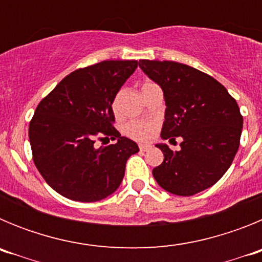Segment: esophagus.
<instances>
[{"label": "esophagus", "instance_id": "1", "mask_svg": "<svg viewBox=\"0 0 262 262\" xmlns=\"http://www.w3.org/2000/svg\"><path fill=\"white\" fill-rule=\"evenodd\" d=\"M139 149H140V151H143V152H145V151H148V149H149V145L139 144Z\"/></svg>", "mask_w": 262, "mask_h": 262}]
</instances>
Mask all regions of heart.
Masks as SVG:
<instances>
[{
	"label": "heart",
	"instance_id": "heart-1",
	"mask_svg": "<svg viewBox=\"0 0 262 262\" xmlns=\"http://www.w3.org/2000/svg\"><path fill=\"white\" fill-rule=\"evenodd\" d=\"M155 85L151 81H145L142 85V90H145L147 88ZM118 106V96L115 97L114 101H113V108L114 111H117ZM155 129L156 126L154 123H149V122H143V120H131L124 126V133L129 136V138L139 140V142H145L148 139H151L152 135L155 134Z\"/></svg>",
	"mask_w": 262,
	"mask_h": 262
}]
</instances>
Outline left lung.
<instances>
[{"label": "left lung", "mask_w": 262, "mask_h": 262, "mask_svg": "<svg viewBox=\"0 0 262 262\" xmlns=\"http://www.w3.org/2000/svg\"><path fill=\"white\" fill-rule=\"evenodd\" d=\"M139 67L164 92L161 138L184 139L176 152L157 144L164 154L163 163L152 170L157 184L182 196L216 184L240 145L243 115L235 98L219 81L186 64L140 60Z\"/></svg>", "instance_id": "obj_1"}]
</instances>
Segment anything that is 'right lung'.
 Here are the masks:
<instances>
[{"mask_svg": "<svg viewBox=\"0 0 262 262\" xmlns=\"http://www.w3.org/2000/svg\"><path fill=\"white\" fill-rule=\"evenodd\" d=\"M138 68L136 60H106L62 78L39 102L29 126L32 160L62 196L96 202L114 193L138 144L114 127L113 101ZM117 139L96 148V140Z\"/></svg>", "mask_w": 262, "mask_h": 262, "instance_id": "right-lung-1", "label": "right lung"}]
</instances>
